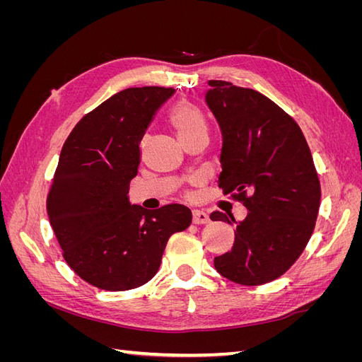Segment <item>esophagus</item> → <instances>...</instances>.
<instances>
[{
    "mask_svg": "<svg viewBox=\"0 0 362 362\" xmlns=\"http://www.w3.org/2000/svg\"><path fill=\"white\" fill-rule=\"evenodd\" d=\"M192 216H193V223L196 225H205L210 222V217H208V214L202 210H193Z\"/></svg>",
    "mask_w": 362,
    "mask_h": 362,
    "instance_id": "34e87169",
    "label": "esophagus"
}]
</instances>
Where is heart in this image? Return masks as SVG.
<instances>
[{
    "mask_svg": "<svg viewBox=\"0 0 362 362\" xmlns=\"http://www.w3.org/2000/svg\"><path fill=\"white\" fill-rule=\"evenodd\" d=\"M170 124L177 129L182 141H187L199 134H206V122L198 105L181 101L172 108Z\"/></svg>",
    "mask_w": 362,
    "mask_h": 362,
    "instance_id": "b5f03b06",
    "label": "heart"
}]
</instances>
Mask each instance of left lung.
Wrapping results in <instances>:
<instances>
[{
    "instance_id": "left-lung-1",
    "label": "left lung",
    "mask_w": 362,
    "mask_h": 362,
    "mask_svg": "<svg viewBox=\"0 0 362 362\" xmlns=\"http://www.w3.org/2000/svg\"><path fill=\"white\" fill-rule=\"evenodd\" d=\"M205 95L222 131L218 187L247 208L233 249L214 258L226 279L261 286L284 275L313 235L320 181L296 120L254 89L210 80ZM211 221L229 222L214 211Z\"/></svg>"
}]
</instances>
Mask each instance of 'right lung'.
<instances>
[{"label":"right lung","mask_w":362,"mask_h":362,"mask_svg":"<svg viewBox=\"0 0 362 362\" xmlns=\"http://www.w3.org/2000/svg\"><path fill=\"white\" fill-rule=\"evenodd\" d=\"M172 87H129L83 116L64 141L47 198L49 223L68 266L90 286L125 291L154 278L172 234L192 211H148L128 199L140 141Z\"/></svg>","instance_id":"obj_1"}]
</instances>
